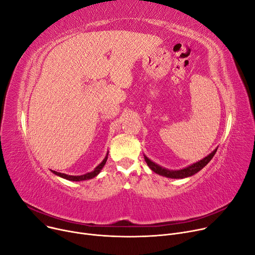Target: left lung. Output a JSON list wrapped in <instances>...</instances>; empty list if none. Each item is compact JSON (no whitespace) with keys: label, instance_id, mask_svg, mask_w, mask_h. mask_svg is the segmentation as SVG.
<instances>
[{"label":"left lung","instance_id":"8db88e82","mask_svg":"<svg viewBox=\"0 0 255 255\" xmlns=\"http://www.w3.org/2000/svg\"><path fill=\"white\" fill-rule=\"evenodd\" d=\"M217 150H218V148H215L209 155H207L206 157H204L203 159H201L197 162H195V163H193V164H191V165H189L185 168L177 169V170L162 167L159 164L155 163L152 160H150L146 155H144V158H145V161L148 164V166L151 168V170H153L154 172H156L157 174H160V175H162V177L169 178V179H185V178L191 177V175L200 171L212 159V157L214 156L215 152H217Z\"/></svg>","mask_w":255,"mask_h":255}]
</instances>
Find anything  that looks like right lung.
<instances>
[{"mask_svg":"<svg viewBox=\"0 0 255 255\" xmlns=\"http://www.w3.org/2000/svg\"><path fill=\"white\" fill-rule=\"evenodd\" d=\"M107 158H108V152H107V154H106V156H105V158L103 159V161H102L99 165L96 166V167L94 168V170H92V171H90V172H87V173H85V174H82V175H69V174H66V173L57 172V171H55V170H51V171H52L54 174L58 175V177L63 178V179L68 180V181H72V182H80V181L91 180V179L97 177V175L100 173V171L102 170V168L104 167V165H105V163H106V161H107Z\"/></svg>","mask_w":255,"mask_h":255,"instance_id":"right-lung-1","label":"right lung"}]
</instances>
